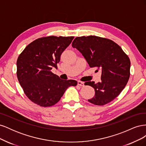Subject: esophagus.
Returning <instances> with one entry per match:
<instances>
[{
    "label": "esophagus",
    "instance_id": "34e87169",
    "mask_svg": "<svg viewBox=\"0 0 146 146\" xmlns=\"http://www.w3.org/2000/svg\"><path fill=\"white\" fill-rule=\"evenodd\" d=\"M77 83H78V85L79 86H84V83L81 82V81H78Z\"/></svg>",
    "mask_w": 146,
    "mask_h": 146
}]
</instances>
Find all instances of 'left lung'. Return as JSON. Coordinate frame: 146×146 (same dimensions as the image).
<instances>
[{
    "label": "left lung",
    "mask_w": 146,
    "mask_h": 146,
    "mask_svg": "<svg viewBox=\"0 0 146 146\" xmlns=\"http://www.w3.org/2000/svg\"><path fill=\"white\" fill-rule=\"evenodd\" d=\"M72 46L82 53L90 68L102 70L100 82L85 83L95 90V96L88 101L96 105H104L117 98L130 74V61L122 48L109 39L92 35L76 38Z\"/></svg>",
    "instance_id": "8db88e82"
}]
</instances>
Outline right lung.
<instances>
[{
    "instance_id": "obj_1",
    "label": "right lung",
    "mask_w": 146,
    "mask_h": 146,
    "mask_svg": "<svg viewBox=\"0 0 146 146\" xmlns=\"http://www.w3.org/2000/svg\"><path fill=\"white\" fill-rule=\"evenodd\" d=\"M74 36L38 38L26 47L17 60V77L24 93L33 103L47 107L60 100L74 80H61L51 70L57 67L60 56Z\"/></svg>"
}]
</instances>
